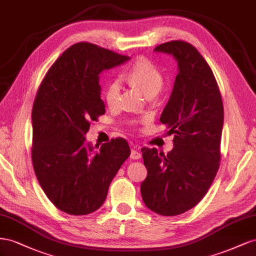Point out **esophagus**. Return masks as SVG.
<instances>
[{
    "mask_svg": "<svg viewBox=\"0 0 256 256\" xmlns=\"http://www.w3.org/2000/svg\"><path fill=\"white\" fill-rule=\"evenodd\" d=\"M130 158H133V160H138V158H142V153L137 150L136 147H133V148H132V151H130Z\"/></svg>",
    "mask_w": 256,
    "mask_h": 256,
    "instance_id": "34e87169",
    "label": "esophagus"
}]
</instances>
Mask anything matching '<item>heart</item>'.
<instances>
[{"label":"heart","mask_w":256,"mask_h":256,"mask_svg":"<svg viewBox=\"0 0 256 256\" xmlns=\"http://www.w3.org/2000/svg\"><path fill=\"white\" fill-rule=\"evenodd\" d=\"M126 77L130 82L140 88L147 96H154L163 86V72L158 65L147 58H138L126 72ZM121 90V82L118 78L109 82L104 91V98L109 106H114L118 102ZM144 121V119H142Z\"/></svg>","instance_id":"heart-1"}]
</instances>
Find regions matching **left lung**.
<instances>
[{"label":"left lung","instance_id":"1","mask_svg":"<svg viewBox=\"0 0 256 256\" xmlns=\"http://www.w3.org/2000/svg\"><path fill=\"white\" fill-rule=\"evenodd\" d=\"M172 54L179 72L160 121L174 134L164 154L142 148L148 174L140 186L144 205L160 216L186 212L206 195L221 160L223 102L212 70L193 45L170 40L154 48Z\"/></svg>","mask_w":256,"mask_h":256}]
</instances>
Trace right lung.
<instances>
[{"label": "right lung", "mask_w": 256, "mask_h": 256, "mask_svg": "<svg viewBox=\"0 0 256 256\" xmlns=\"http://www.w3.org/2000/svg\"><path fill=\"white\" fill-rule=\"evenodd\" d=\"M128 56L77 42L51 65L32 109V163L49 200L63 212L86 216L103 205L116 174L130 154L124 138L84 144L90 121L105 114L98 75Z\"/></svg>", "instance_id": "1"}]
</instances>
